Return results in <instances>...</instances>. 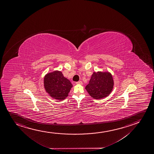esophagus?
<instances>
[{"mask_svg": "<svg viewBox=\"0 0 154 154\" xmlns=\"http://www.w3.org/2000/svg\"><path fill=\"white\" fill-rule=\"evenodd\" d=\"M76 83L77 84H82V82L81 81H78V82H76Z\"/></svg>", "mask_w": 154, "mask_h": 154, "instance_id": "esophagus-1", "label": "esophagus"}]
</instances>
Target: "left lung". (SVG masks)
I'll use <instances>...</instances> for the list:
<instances>
[{"label":"left lung","mask_w":154,"mask_h":154,"mask_svg":"<svg viewBox=\"0 0 154 154\" xmlns=\"http://www.w3.org/2000/svg\"><path fill=\"white\" fill-rule=\"evenodd\" d=\"M113 77L109 72H94L85 89L91 97L95 99L106 97L113 90Z\"/></svg>","instance_id":"left-lung-1"}]
</instances>
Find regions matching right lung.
<instances>
[{"label": "right lung", "mask_w": 154, "mask_h": 154, "mask_svg": "<svg viewBox=\"0 0 154 154\" xmlns=\"http://www.w3.org/2000/svg\"><path fill=\"white\" fill-rule=\"evenodd\" d=\"M44 86L46 92L52 97L63 100L68 97L73 85L69 80L64 77L61 72L55 71L45 75Z\"/></svg>", "instance_id": "1"}]
</instances>
